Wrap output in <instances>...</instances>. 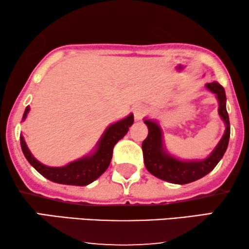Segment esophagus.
I'll list each match as a JSON object with an SVG mask.
<instances>
[{"mask_svg": "<svg viewBox=\"0 0 249 249\" xmlns=\"http://www.w3.org/2000/svg\"><path fill=\"white\" fill-rule=\"evenodd\" d=\"M146 114V108L144 107H137L134 111V115H135V120L139 121L142 120V117Z\"/></svg>", "mask_w": 249, "mask_h": 249, "instance_id": "obj_1", "label": "esophagus"}]
</instances>
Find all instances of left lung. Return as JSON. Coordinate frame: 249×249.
<instances>
[{
    "label": "left lung",
    "instance_id": "1",
    "mask_svg": "<svg viewBox=\"0 0 249 249\" xmlns=\"http://www.w3.org/2000/svg\"><path fill=\"white\" fill-rule=\"evenodd\" d=\"M205 87L215 94L219 104L217 112L226 127L222 138L207 158L203 160H180L170 154L165 148L163 131L158 121L146 118L144 124L148 128V135L142 144V155L146 169L156 178L177 185H185L203 178L212 171L223 158L230 138V122L226 107V91L216 81L205 84Z\"/></svg>",
    "mask_w": 249,
    "mask_h": 249
}]
</instances>
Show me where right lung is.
I'll list each match as a JSON object with an SVG mask.
<instances>
[{"mask_svg": "<svg viewBox=\"0 0 249 249\" xmlns=\"http://www.w3.org/2000/svg\"><path fill=\"white\" fill-rule=\"evenodd\" d=\"M29 110L30 107H27L25 113H23L22 121L26 120ZM132 124H134V114L130 113L128 117L110 124L105 129L100 141L97 142L95 148L89 154L63 166H47L40 163L38 160L34 158L32 152L29 151L22 135L20 136V145H21V149L27 161L46 179L53 182L61 183V185L87 186L100 178L105 172V170L108 168L114 145L124 137Z\"/></svg>", "mask_w": 249, "mask_h": 249, "instance_id": "obj_1", "label": "right lung"}]
</instances>
